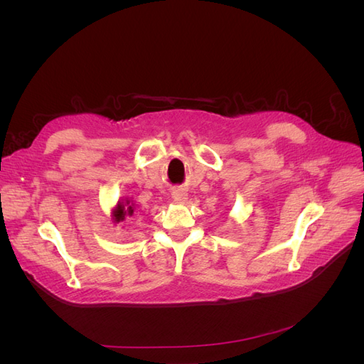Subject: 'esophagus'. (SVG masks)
<instances>
[{"label": "esophagus", "instance_id": "esophagus-1", "mask_svg": "<svg viewBox=\"0 0 364 364\" xmlns=\"http://www.w3.org/2000/svg\"><path fill=\"white\" fill-rule=\"evenodd\" d=\"M173 199H174L176 202H183V200L186 199V194L182 193V191H178V193L173 194Z\"/></svg>", "mask_w": 364, "mask_h": 364}]
</instances>
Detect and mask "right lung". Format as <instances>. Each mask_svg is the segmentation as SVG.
Listing matches in <instances>:
<instances>
[{
	"mask_svg": "<svg viewBox=\"0 0 364 364\" xmlns=\"http://www.w3.org/2000/svg\"><path fill=\"white\" fill-rule=\"evenodd\" d=\"M132 214H134V208L132 206L124 208L123 205H118L117 211H115V218H117V222H121V220H124L126 215H132Z\"/></svg>",
	"mask_w": 364,
	"mask_h": 364,
	"instance_id": "1",
	"label": "right lung"
}]
</instances>
